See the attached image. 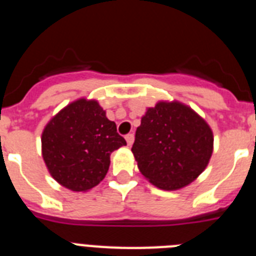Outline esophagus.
Masks as SVG:
<instances>
[{"mask_svg": "<svg viewBox=\"0 0 256 256\" xmlns=\"http://www.w3.org/2000/svg\"><path fill=\"white\" fill-rule=\"evenodd\" d=\"M126 144H128V146H132L133 142H134V136H133L132 133L126 134Z\"/></svg>", "mask_w": 256, "mask_h": 256, "instance_id": "esophagus-1", "label": "esophagus"}]
</instances>
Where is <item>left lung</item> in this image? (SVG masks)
Instances as JSON below:
<instances>
[{
  "label": "left lung",
  "mask_w": 256,
  "mask_h": 256,
  "mask_svg": "<svg viewBox=\"0 0 256 256\" xmlns=\"http://www.w3.org/2000/svg\"><path fill=\"white\" fill-rule=\"evenodd\" d=\"M212 144V128L195 110L180 101H159L141 118L132 152L148 182L176 191L205 170Z\"/></svg>",
  "instance_id": "1"
}]
</instances>
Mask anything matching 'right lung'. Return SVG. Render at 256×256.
Returning <instances> with one entry per match:
<instances>
[{
  "label": "right lung",
  "instance_id": "obj_1",
  "mask_svg": "<svg viewBox=\"0 0 256 256\" xmlns=\"http://www.w3.org/2000/svg\"><path fill=\"white\" fill-rule=\"evenodd\" d=\"M42 156L51 177L72 191H88L105 178L112 151L126 142L96 100L61 108L42 132Z\"/></svg>",
  "mask_w": 256,
  "mask_h": 256
}]
</instances>
